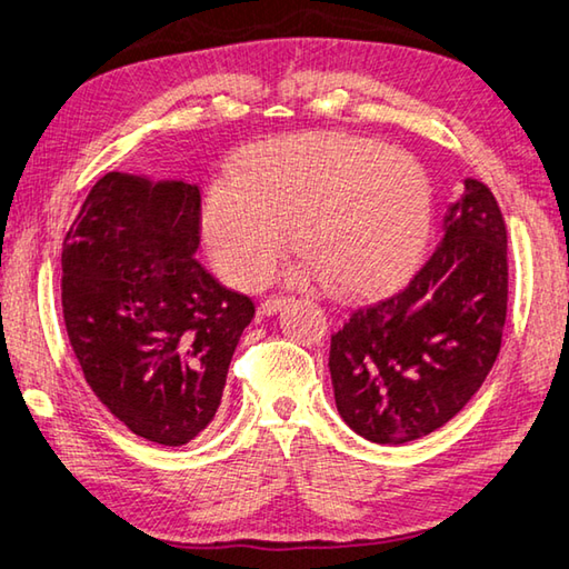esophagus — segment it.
Masks as SVG:
<instances>
[{"instance_id": "obj_1", "label": "esophagus", "mask_w": 569, "mask_h": 569, "mask_svg": "<svg viewBox=\"0 0 569 569\" xmlns=\"http://www.w3.org/2000/svg\"><path fill=\"white\" fill-rule=\"evenodd\" d=\"M283 306H286L283 296H271V298H266V301H261V306H258V316H273L281 311Z\"/></svg>"}]
</instances>
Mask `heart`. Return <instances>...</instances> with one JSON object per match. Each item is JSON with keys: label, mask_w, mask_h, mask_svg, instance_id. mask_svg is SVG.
I'll list each match as a JSON object with an SVG mask.
<instances>
[{"label": "heart", "mask_w": 569, "mask_h": 569, "mask_svg": "<svg viewBox=\"0 0 569 569\" xmlns=\"http://www.w3.org/2000/svg\"><path fill=\"white\" fill-rule=\"evenodd\" d=\"M298 278H328L358 296L410 271L430 229V183L408 151L350 133H301L253 143L203 201V236L219 273L266 283L288 249Z\"/></svg>", "instance_id": "obj_1"}]
</instances>
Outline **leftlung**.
<instances>
[{"label":"left lung","mask_w":569,"mask_h":569,"mask_svg":"<svg viewBox=\"0 0 569 569\" xmlns=\"http://www.w3.org/2000/svg\"><path fill=\"white\" fill-rule=\"evenodd\" d=\"M508 316V229L492 191L465 179L440 243L392 296L330 336L336 406L358 436L400 446L468 406L495 366Z\"/></svg>","instance_id":"1"}]
</instances>
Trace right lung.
Returning <instances> with one entry per match:
<instances>
[{
	"mask_svg": "<svg viewBox=\"0 0 569 569\" xmlns=\"http://www.w3.org/2000/svg\"><path fill=\"white\" fill-rule=\"evenodd\" d=\"M201 191L111 171L61 249V311L89 388L133 436L179 448L213 420L256 306L193 253Z\"/></svg>",
	"mask_w": 569,
	"mask_h": 569,
	"instance_id": "1",
	"label": "right lung"
}]
</instances>
